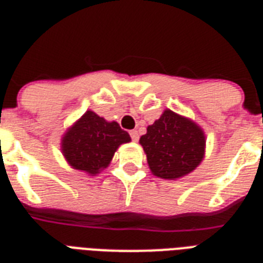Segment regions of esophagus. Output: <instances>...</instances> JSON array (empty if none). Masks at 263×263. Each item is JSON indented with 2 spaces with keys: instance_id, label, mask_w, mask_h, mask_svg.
<instances>
[{
  "instance_id": "obj_1",
  "label": "esophagus",
  "mask_w": 263,
  "mask_h": 263,
  "mask_svg": "<svg viewBox=\"0 0 263 263\" xmlns=\"http://www.w3.org/2000/svg\"><path fill=\"white\" fill-rule=\"evenodd\" d=\"M130 137H132V139H133L134 142H137L139 139L138 132H137V130H130Z\"/></svg>"
}]
</instances>
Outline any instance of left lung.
<instances>
[{
    "mask_svg": "<svg viewBox=\"0 0 263 263\" xmlns=\"http://www.w3.org/2000/svg\"><path fill=\"white\" fill-rule=\"evenodd\" d=\"M152 173L162 179L192 173L204 158L205 134L196 122L166 109L139 138Z\"/></svg>",
    "mask_w": 263,
    "mask_h": 263,
    "instance_id": "1",
    "label": "left lung"
}]
</instances>
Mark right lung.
Segmentation results:
<instances>
[{
  "instance_id": "add662e5",
  "label": "right lung",
  "mask_w": 263,
  "mask_h": 263,
  "mask_svg": "<svg viewBox=\"0 0 263 263\" xmlns=\"http://www.w3.org/2000/svg\"><path fill=\"white\" fill-rule=\"evenodd\" d=\"M132 141L116 121L108 122L87 110L62 138V153L69 166L96 175L109 166L116 150Z\"/></svg>"
}]
</instances>
